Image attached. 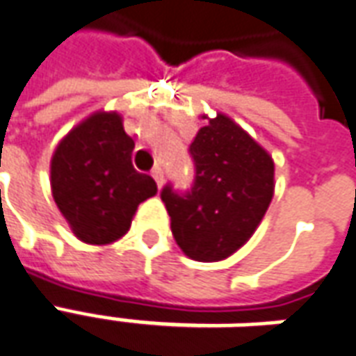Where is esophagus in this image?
I'll use <instances>...</instances> for the list:
<instances>
[{"label":"esophagus","mask_w":356,"mask_h":356,"mask_svg":"<svg viewBox=\"0 0 356 356\" xmlns=\"http://www.w3.org/2000/svg\"><path fill=\"white\" fill-rule=\"evenodd\" d=\"M151 176L155 178V182H157L159 190L163 188V170H161V166H155L153 170H151Z\"/></svg>","instance_id":"esophagus-1"}]
</instances>
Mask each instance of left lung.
Returning <instances> with one entry per match:
<instances>
[{
  "label": "left lung",
  "instance_id": "left-lung-1",
  "mask_svg": "<svg viewBox=\"0 0 356 356\" xmlns=\"http://www.w3.org/2000/svg\"><path fill=\"white\" fill-rule=\"evenodd\" d=\"M199 128L190 145L195 180L190 191L165 186L161 199L170 230L193 261L216 263L245 245L263 220L274 195V161L268 151L216 113Z\"/></svg>",
  "mask_w": 356,
  "mask_h": 356
}]
</instances>
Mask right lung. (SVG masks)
I'll use <instances>...</instances> for the list:
<instances>
[{
	"label": "right lung",
	"mask_w": 356,
	"mask_h": 356,
	"mask_svg": "<svg viewBox=\"0 0 356 356\" xmlns=\"http://www.w3.org/2000/svg\"><path fill=\"white\" fill-rule=\"evenodd\" d=\"M134 140L122 117L97 111L63 138L51 157V193L70 230L90 245L124 236L138 205L157 184L132 165Z\"/></svg>",
	"instance_id": "add662e5"
}]
</instances>
